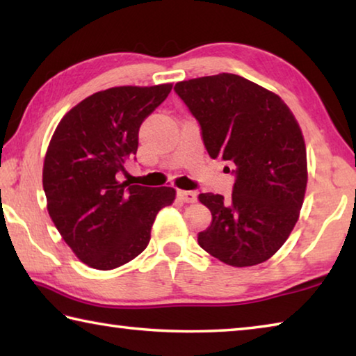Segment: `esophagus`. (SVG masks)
<instances>
[{"mask_svg": "<svg viewBox=\"0 0 356 356\" xmlns=\"http://www.w3.org/2000/svg\"><path fill=\"white\" fill-rule=\"evenodd\" d=\"M177 196L179 200L182 202H196V193L195 191H184V190H179L177 191Z\"/></svg>", "mask_w": 356, "mask_h": 356, "instance_id": "34e87169", "label": "esophagus"}]
</instances>
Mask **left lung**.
<instances>
[{
  "label": "left lung",
  "mask_w": 356,
  "mask_h": 356,
  "mask_svg": "<svg viewBox=\"0 0 356 356\" xmlns=\"http://www.w3.org/2000/svg\"><path fill=\"white\" fill-rule=\"evenodd\" d=\"M174 91L200 124L209 155L236 166L231 197L200 195L212 222L197 243L232 267L265 262L303 206L308 170L297 120L278 95L234 74L180 81Z\"/></svg>",
  "instance_id": "left-lung-1"
}]
</instances>
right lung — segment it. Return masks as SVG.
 <instances>
[{
	"label": "right lung",
	"mask_w": 356,
	"mask_h": 356,
	"mask_svg": "<svg viewBox=\"0 0 356 356\" xmlns=\"http://www.w3.org/2000/svg\"><path fill=\"white\" fill-rule=\"evenodd\" d=\"M172 84L119 86L80 102L58 124L44 161V191L53 222L76 257L97 270L130 262L146 250L171 186L129 185L125 163L140 127Z\"/></svg>",
	"instance_id": "add662e5"
}]
</instances>
